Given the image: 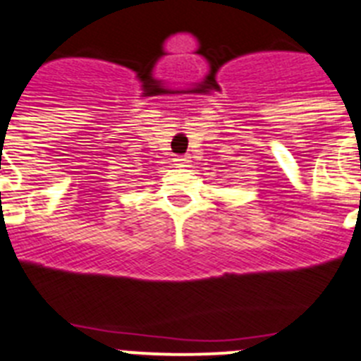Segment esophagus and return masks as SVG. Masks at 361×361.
Masks as SVG:
<instances>
[{"label":"esophagus","instance_id":"esophagus-1","mask_svg":"<svg viewBox=\"0 0 361 361\" xmlns=\"http://www.w3.org/2000/svg\"><path fill=\"white\" fill-rule=\"evenodd\" d=\"M175 162H177L178 166H190L191 159L188 157V155H180V157H177V159H175Z\"/></svg>","mask_w":361,"mask_h":361}]
</instances>
